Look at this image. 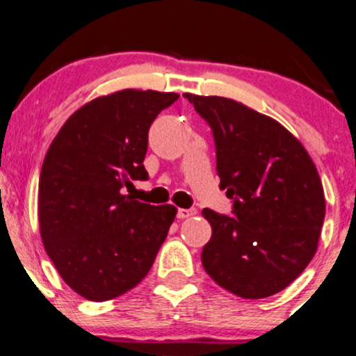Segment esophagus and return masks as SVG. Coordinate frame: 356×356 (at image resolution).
Segmentation results:
<instances>
[{
  "label": "esophagus",
  "instance_id": "esophagus-1",
  "mask_svg": "<svg viewBox=\"0 0 356 356\" xmlns=\"http://www.w3.org/2000/svg\"><path fill=\"white\" fill-rule=\"evenodd\" d=\"M195 214V209H179L177 211V219H186Z\"/></svg>",
  "mask_w": 356,
  "mask_h": 356
}]
</instances>
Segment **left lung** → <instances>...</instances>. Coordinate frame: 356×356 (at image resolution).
Returning a JSON list of instances; mask_svg holds the SVG:
<instances>
[{
    "instance_id": "8db88e82",
    "label": "left lung",
    "mask_w": 356,
    "mask_h": 356,
    "mask_svg": "<svg viewBox=\"0 0 356 356\" xmlns=\"http://www.w3.org/2000/svg\"><path fill=\"white\" fill-rule=\"evenodd\" d=\"M207 122L232 216L204 209L212 236L202 266L236 296L259 300L291 284L313 259L325 194L312 157L283 125L224 99L184 93Z\"/></svg>"
}]
</instances>
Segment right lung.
<instances>
[{"instance_id": "add662e5", "label": "right lung", "mask_w": 356, "mask_h": 356, "mask_svg": "<svg viewBox=\"0 0 356 356\" xmlns=\"http://www.w3.org/2000/svg\"><path fill=\"white\" fill-rule=\"evenodd\" d=\"M177 93L122 90L76 110L53 138L40 174V234L75 293L107 301L137 286L175 218L124 194L147 181L149 129Z\"/></svg>"}]
</instances>
